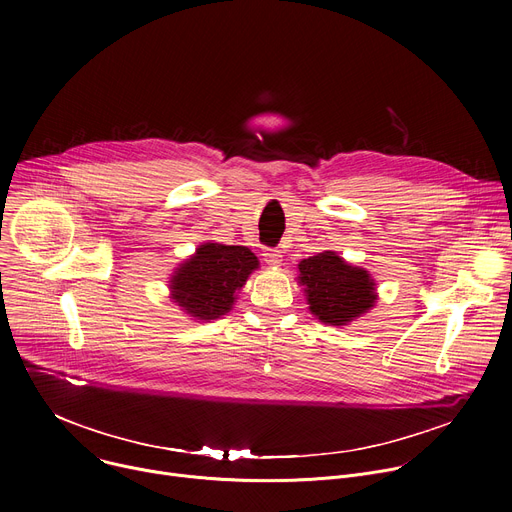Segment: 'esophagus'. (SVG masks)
<instances>
[{
    "instance_id": "34e87169",
    "label": "esophagus",
    "mask_w": 512,
    "mask_h": 512,
    "mask_svg": "<svg viewBox=\"0 0 512 512\" xmlns=\"http://www.w3.org/2000/svg\"><path fill=\"white\" fill-rule=\"evenodd\" d=\"M281 251L279 249H263V259L267 265H279L281 263Z\"/></svg>"
}]
</instances>
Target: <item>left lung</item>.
<instances>
[{
  "instance_id": "left-lung-1",
  "label": "left lung",
  "mask_w": 512,
  "mask_h": 512,
  "mask_svg": "<svg viewBox=\"0 0 512 512\" xmlns=\"http://www.w3.org/2000/svg\"><path fill=\"white\" fill-rule=\"evenodd\" d=\"M300 283L306 287L312 314L330 326H344L373 308L375 281L344 263L334 251L318 253L300 263Z\"/></svg>"
}]
</instances>
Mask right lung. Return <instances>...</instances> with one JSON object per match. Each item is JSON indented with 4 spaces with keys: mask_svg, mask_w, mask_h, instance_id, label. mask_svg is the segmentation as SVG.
Segmentation results:
<instances>
[{
    "mask_svg": "<svg viewBox=\"0 0 512 512\" xmlns=\"http://www.w3.org/2000/svg\"><path fill=\"white\" fill-rule=\"evenodd\" d=\"M257 265L255 253L247 247L204 243L172 277V298L194 318L225 316L235 302V291Z\"/></svg>",
    "mask_w": 512,
    "mask_h": 512,
    "instance_id": "right-lung-1",
    "label": "right lung"
}]
</instances>
